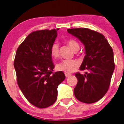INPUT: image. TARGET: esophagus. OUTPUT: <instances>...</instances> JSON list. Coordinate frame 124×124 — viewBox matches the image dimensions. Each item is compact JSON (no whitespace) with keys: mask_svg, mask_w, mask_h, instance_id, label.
Masks as SVG:
<instances>
[{"mask_svg":"<svg viewBox=\"0 0 124 124\" xmlns=\"http://www.w3.org/2000/svg\"><path fill=\"white\" fill-rule=\"evenodd\" d=\"M65 76H66V78H68V77H69L71 75V74L70 73H65Z\"/></svg>","mask_w":124,"mask_h":124,"instance_id":"34e87169","label":"esophagus"}]
</instances>
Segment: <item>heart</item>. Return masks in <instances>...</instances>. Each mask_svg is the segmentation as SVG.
<instances>
[{"instance_id": "1", "label": "heart", "mask_w": 124, "mask_h": 124, "mask_svg": "<svg viewBox=\"0 0 124 124\" xmlns=\"http://www.w3.org/2000/svg\"><path fill=\"white\" fill-rule=\"evenodd\" d=\"M67 43L75 52L78 51L79 49V44L75 40L70 39L67 41ZM51 55L54 58H58L59 55V49L58 44H54L52 45L51 48ZM79 63L75 59H66L58 63L56 65V68L58 70L69 73L73 72L76 69Z\"/></svg>"}]
</instances>
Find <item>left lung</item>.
I'll list each match as a JSON object with an SVG mask.
<instances>
[{
    "label": "left lung",
    "mask_w": 124,
    "mask_h": 124,
    "mask_svg": "<svg viewBox=\"0 0 124 124\" xmlns=\"http://www.w3.org/2000/svg\"><path fill=\"white\" fill-rule=\"evenodd\" d=\"M67 31L85 45L86 55L80 69L88 70L84 75L75 74L78 82L74 89L75 96L83 103H96L108 90L115 68L113 51L105 37L97 31L86 28Z\"/></svg>",
    "instance_id": "8db88e82"
}]
</instances>
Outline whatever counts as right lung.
Here are the masks:
<instances>
[{"label": "right lung", "mask_w": 124, "mask_h": 124, "mask_svg": "<svg viewBox=\"0 0 124 124\" xmlns=\"http://www.w3.org/2000/svg\"><path fill=\"white\" fill-rule=\"evenodd\" d=\"M31 32L17 48L14 62L18 86L31 104L44 108L57 99L58 85L65 80L62 71L53 73L51 48L57 30Z\"/></svg>", "instance_id": "right-lung-1"}]
</instances>
